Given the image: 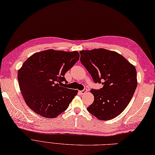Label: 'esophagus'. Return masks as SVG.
<instances>
[{"label": "esophagus", "mask_w": 155, "mask_h": 155, "mask_svg": "<svg viewBox=\"0 0 155 155\" xmlns=\"http://www.w3.org/2000/svg\"><path fill=\"white\" fill-rule=\"evenodd\" d=\"M87 91V90L86 89V88H84V89H83V90L79 91V93H80L81 94H83L86 93Z\"/></svg>", "instance_id": "34e87169"}]
</instances>
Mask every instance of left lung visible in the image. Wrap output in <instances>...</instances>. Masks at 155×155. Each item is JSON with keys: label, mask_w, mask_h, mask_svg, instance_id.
<instances>
[{"label": "left lung", "mask_w": 155, "mask_h": 155, "mask_svg": "<svg viewBox=\"0 0 155 155\" xmlns=\"http://www.w3.org/2000/svg\"><path fill=\"white\" fill-rule=\"evenodd\" d=\"M80 61L99 90L91 89L94 101L87 111L99 120H107L120 115L127 107L137 87L134 66L115 51L104 48L80 51Z\"/></svg>", "instance_id": "8db88e82"}]
</instances>
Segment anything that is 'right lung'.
Returning <instances> with one entry per match:
<instances>
[{"label":"right lung","instance_id":"1","mask_svg":"<svg viewBox=\"0 0 155 155\" xmlns=\"http://www.w3.org/2000/svg\"><path fill=\"white\" fill-rule=\"evenodd\" d=\"M79 58L76 51L47 50L32 55L18 73L19 88L26 104L46 118H55L67 109L78 90L64 87V76Z\"/></svg>","mask_w":155,"mask_h":155}]
</instances>
